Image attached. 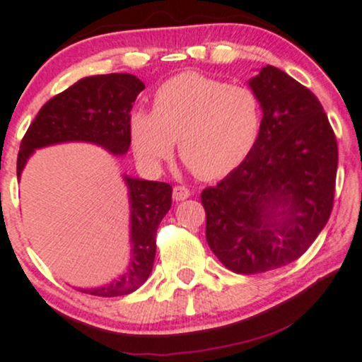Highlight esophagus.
Masks as SVG:
<instances>
[{
  "instance_id": "34e87169",
  "label": "esophagus",
  "mask_w": 362,
  "mask_h": 362,
  "mask_svg": "<svg viewBox=\"0 0 362 362\" xmlns=\"http://www.w3.org/2000/svg\"><path fill=\"white\" fill-rule=\"evenodd\" d=\"M172 197H174L175 202H182V199H187L190 197V190H188L187 187H174V193H172Z\"/></svg>"
}]
</instances>
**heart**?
<instances>
[{
    "label": "heart",
    "instance_id": "heart-1",
    "mask_svg": "<svg viewBox=\"0 0 362 362\" xmlns=\"http://www.w3.org/2000/svg\"><path fill=\"white\" fill-rule=\"evenodd\" d=\"M262 105L252 89L183 73L156 90L153 112L134 110L129 136L144 164L169 159L174 141L180 158L203 179L233 172L255 146Z\"/></svg>",
    "mask_w": 362,
    "mask_h": 362
}]
</instances>
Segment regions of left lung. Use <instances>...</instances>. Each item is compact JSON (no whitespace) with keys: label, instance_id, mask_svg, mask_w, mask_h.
<instances>
[{"label":"left lung","instance_id":"8db88e82","mask_svg":"<svg viewBox=\"0 0 362 362\" xmlns=\"http://www.w3.org/2000/svg\"><path fill=\"white\" fill-rule=\"evenodd\" d=\"M249 86L263 112L255 146L202 192L209 249L239 274L281 268L309 249L332 214L338 167L335 133L305 86L269 64Z\"/></svg>","mask_w":362,"mask_h":362}]
</instances>
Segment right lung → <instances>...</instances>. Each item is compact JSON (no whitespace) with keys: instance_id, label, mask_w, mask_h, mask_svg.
Here are the masks:
<instances>
[{"instance_id":"right-lung-1","label":"right lung","mask_w":362,"mask_h":362,"mask_svg":"<svg viewBox=\"0 0 362 362\" xmlns=\"http://www.w3.org/2000/svg\"><path fill=\"white\" fill-rule=\"evenodd\" d=\"M143 81L128 73L97 74L79 79L42 107L21 141L18 179L35 149L58 143L84 141L115 156L127 154L132 143L129 112ZM129 197L132 257L123 274L99 288L81 293L115 298L136 291L149 278L156 257V230L172 204V187L164 182L125 175Z\"/></svg>"}]
</instances>
